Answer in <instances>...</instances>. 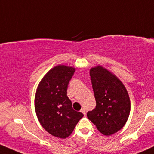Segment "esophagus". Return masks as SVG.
I'll return each instance as SVG.
<instances>
[{"label": "esophagus", "instance_id": "esophagus-1", "mask_svg": "<svg viewBox=\"0 0 154 154\" xmlns=\"http://www.w3.org/2000/svg\"><path fill=\"white\" fill-rule=\"evenodd\" d=\"M81 112L84 114V115H85V114H86V110H85V108H82Z\"/></svg>", "mask_w": 154, "mask_h": 154}]
</instances>
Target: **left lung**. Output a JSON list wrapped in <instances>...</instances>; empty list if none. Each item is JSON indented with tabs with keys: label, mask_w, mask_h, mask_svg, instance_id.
I'll list each match as a JSON object with an SVG mask.
<instances>
[{
	"label": "left lung",
	"mask_w": 154,
	"mask_h": 154,
	"mask_svg": "<svg viewBox=\"0 0 154 154\" xmlns=\"http://www.w3.org/2000/svg\"><path fill=\"white\" fill-rule=\"evenodd\" d=\"M96 108L88 111L87 116L106 136L120 130L128 119L131 101L122 82L101 66L90 70Z\"/></svg>",
	"instance_id": "left-lung-1"
}]
</instances>
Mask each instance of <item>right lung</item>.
<instances>
[{
	"instance_id": "obj_1",
	"label": "right lung",
	"mask_w": 154,
	"mask_h": 154,
	"mask_svg": "<svg viewBox=\"0 0 154 154\" xmlns=\"http://www.w3.org/2000/svg\"><path fill=\"white\" fill-rule=\"evenodd\" d=\"M75 69L59 65L48 71L39 83L35 98L38 120L43 128L56 137H69L83 116L72 108L67 88Z\"/></svg>"
}]
</instances>
